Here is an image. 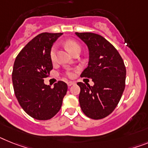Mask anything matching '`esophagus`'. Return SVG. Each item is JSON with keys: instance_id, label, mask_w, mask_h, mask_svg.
I'll list each match as a JSON object with an SVG mask.
<instances>
[{"instance_id": "1", "label": "esophagus", "mask_w": 148, "mask_h": 148, "mask_svg": "<svg viewBox=\"0 0 148 148\" xmlns=\"http://www.w3.org/2000/svg\"><path fill=\"white\" fill-rule=\"evenodd\" d=\"M74 84H75V83H74V82H71V81L68 82V86H71L74 85Z\"/></svg>"}]
</instances>
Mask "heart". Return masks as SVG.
I'll list each match as a JSON object with an SVG mask.
<instances>
[{
    "instance_id": "1",
    "label": "heart",
    "mask_w": 148,
    "mask_h": 148,
    "mask_svg": "<svg viewBox=\"0 0 148 148\" xmlns=\"http://www.w3.org/2000/svg\"><path fill=\"white\" fill-rule=\"evenodd\" d=\"M65 46H66L67 49L69 50L71 54L76 52L77 50H80V44L76 42L75 40H68L65 42ZM56 46H53L52 48H51L50 50V59L52 61H54L56 59ZM68 76H71V72H68Z\"/></svg>"
}]
</instances>
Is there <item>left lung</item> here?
Instances as JSON below:
<instances>
[{
  "label": "left lung",
  "mask_w": 148,
  "mask_h": 148,
  "mask_svg": "<svg viewBox=\"0 0 148 148\" xmlns=\"http://www.w3.org/2000/svg\"><path fill=\"white\" fill-rule=\"evenodd\" d=\"M87 46L89 62L80 74L90 78L94 85L77 83L79 102L86 116L93 120L106 117L113 112L125 89L126 70L114 46L102 36L91 32L75 33Z\"/></svg>",
  "instance_id": "obj_1"
}]
</instances>
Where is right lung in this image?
<instances>
[{"instance_id": "add662e5", "label": "right lung", "mask_w": 148, "mask_h": 148, "mask_svg": "<svg viewBox=\"0 0 148 148\" xmlns=\"http://www.w3.org/2000/svg\"><path fill=\"white\" fill-rule=\"evenodd\" d=\"M62 33H42L21 50L13 65L12 80L22 108L36 120H47L55 116L62 105L68 86L63 81L53 88L44 84L53 69L50 50Z\"/></svg>"}]
</instances>
